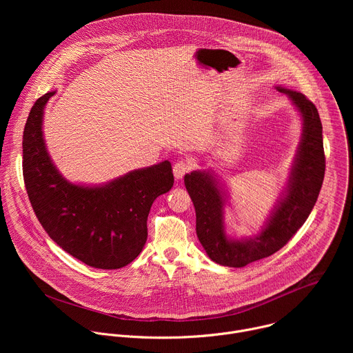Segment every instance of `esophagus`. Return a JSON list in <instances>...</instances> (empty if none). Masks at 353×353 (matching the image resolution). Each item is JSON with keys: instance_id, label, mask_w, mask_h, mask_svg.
Segmentation results:
<instances>
[{"instance_id": "obj_1", "label": "esophagus", "mask_w": 353, "mask_h": 353, "mask_svg": "<svg viewBox=\"0 0 353 353\" xmlns=\"http://www.w3.org/2000/svg\"><path fill=\"white\" fill-rule=\"evenodd\" d=\"M192 170V163L190 161H177L173 165V174L176 179H181L184 174Z\"/></svg>"}]
</instances>
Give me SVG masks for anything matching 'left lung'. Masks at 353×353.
<instances>
[{
    "label": "left lung",
    "instance_id": "8db88e82",
    "mask_svg": "<svg viewBox=\"0 0 353 353\" xmlns=\"http://www.w3.org/2000/svg\"><path fill=\"white\" fill-rule=\"evenodd\" d=\"M278 89L290 97L303 117V137L286 194L259 236L241 240L228 239L223 226L225 199L212 174L192 172L184 176L185 188L195 208L198 240L210 259L225 267H245L276 253L306 222L323 185L325 155L319 112L303 93L279 86Z\"/></svg>",
    "mask_w": 353,
    "mask_h": 353
}]
</instances>
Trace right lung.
Instances as JSON below:
<instances>
[{
	"label": "right lung",
	"mask_w": 353,
	"mask_h": 353,
	"mask_svg": "<svg viewBox=\"0 0 353 353\" xmlns=\"http://www.w3.org/2000/svg\"><path fill=\"white\" fill-rule=\"evenodd\" d=\"M39 97L23 130V180L32 208L47 234L89 267L117 270L134 261L148 237L154 201L174 183L170 162L139 169L100 187L67 181L50 159L41 132Z\"/></svg>",
	"instance_id": "1"
}]
</instances>
